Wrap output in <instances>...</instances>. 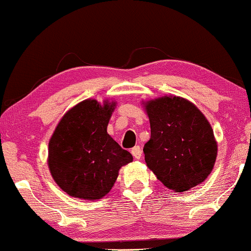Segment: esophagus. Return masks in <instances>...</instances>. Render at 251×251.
Here are the masks:
<instances>
[{
    "mask_svg": "<svg viewBox=\"0 0 251 251\" xmlns=\"http://www.w3.org/2000/svg\"><path fill=\"white\" fill-rule=\"evenodd\" d=\"M131 154L135 158H136V160H140L141 156H142V149H141V147L140 146L134 147V148L131 149Z\"/></svg>",
    "mask_w": 251,
    "mask_h": 251,
    "instance_id": "34e87169",
    "label": "esophagus"
}]
</instances>
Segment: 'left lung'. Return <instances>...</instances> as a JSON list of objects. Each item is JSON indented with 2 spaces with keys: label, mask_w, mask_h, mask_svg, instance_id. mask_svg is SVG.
Listing matches in <instances>:
<instances>
[{
  "label": "left lung",
  "mask_w": 251,
  "mask_h": 251,
  "mask_svg": "<svg viewBox=\"0 0 251 251\" xmlns=\"http://www.w3.org/2000/svg\"><path fill=\"white\" fill-rule=\"evenodd\" d=\"M146 109L151 136L143 152L149 169L177 193L204 181L217 155L213 129L204 115L177 96L150 101Z\"/></svg>",
  "instance_id": "8db88e82"
}]
</instances>
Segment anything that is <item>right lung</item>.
<instances>
[{
    "mask_svg": "<svg viewBox=\"0 0 251 251\" xmlns=\"http://www.w3.org/2000/svg\"><path fill=\"white\" fill-rule=\"evenodd\" d=\"M115 103H78L62 117L49 142V169L68 195L102 199L110 191L122 166L132 161L107 132Z\"/></svg>",
    "mask_w": 251,
    "mask_h": 251,
    "instance_id": "right-lung-1",
    "label": "right lung"
}]
</instances>
